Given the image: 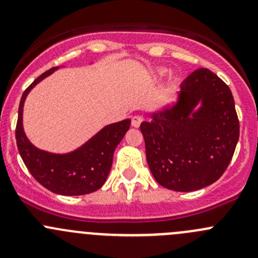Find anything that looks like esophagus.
<instances>
[{"instance_id":"esophagus-1","label":"esophagus","mask_w":258,"mask_h":258,"mask_svg":"<svg viewBox=\"0 0 258 258\" xmlns=\"http://www.w3.org/2000/svg\"><path fill=\"white\" fill-rule=\"evenodd\" d=\"M144 121V118H142L141 116H134L132 117V126L134 127H140V124H141V122Z\"/></svg>"}]
</instances>
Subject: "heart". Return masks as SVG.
Returning <instances> with one entry per match:
<instances>
[{"instance_id":"b5f03b06","label":"heart","mask_w":258,"mask_h":258,"mask_svg":"<svg viewBox=\"0 0 258 258\" xmlns=\"http://www.w3.org/2000/svg\"><path fill=\"white\" fill-rule=\"evenodd\" d=\"M163 72H165V71H163Z\"/></svg>"}]
</instances>
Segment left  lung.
I'll return each mask as SVG.
<instances>
[{
    "label": "left lung",
    "mask_w": 258,
    "mask_h": 258,
    "mask_svg": "<svg viewBox=\"0 0 258 258\" xmlns=\"http://www.w3.org/2000/svg\"><path fill=\"white\" fill-rule=\"evenodd\" d=\"M140 128L153 177L178 192L217 181L240 137L232 92L207 69L192 72L179 86L176 102L151 112Z\"/></svg>",
    "instance_id": "obj_1"
}]
</instances>
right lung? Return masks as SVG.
<instances>
[{"mask_svg":"<svg viewBox=\"0 0 258 258\" xmlns=\"http://www.w3.org/2000/svg\"><path fill=\"white\" fill-rule=\"evenodd\" d=\"M58 69L53 67L46 71L23 92L18 107L16 142L26 167L36 181L57 195L80 196L97 191L105 183L112 166L114 150L130 130L131 119L107 124L79 148L67 153L48 152L31 144L22 121L26 97L37 83Z\"/></svg>","mask_w":258,"mask_h":258,"instance_id":"obj_1","label":"right lung"}]
</instances>
